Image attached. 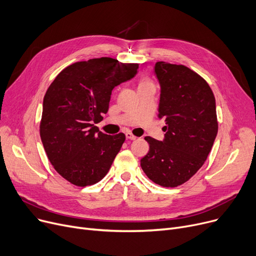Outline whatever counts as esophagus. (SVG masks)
I'll return each instance as SVG.
<instances>
[{"instance_id":"esophagus-1","label":"esophagus","mask_w":256,"mask_h":256,"mask_svg":"<svg viewBox=\"0 0 256 256\" xmlns=\"http://www.w3.org/2000/svg\"><path fill=\"white\" fill-rule=\"evenodd\" d=\"M126 139H128V140H136V139H137V137H136L135 135H132V134L130 132H126Z\"/></svg>"}]
</instances>
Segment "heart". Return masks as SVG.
I'll return each instance as SVG.
<instances>
[{
  "label": "heart",
  "mask_w": 256,
  "mask_h": 256,
  "mask_svg": "<svg viewBox=\"0 0 256 256\" xmlns=\"http://www.w3.org/2000/svg\"><path fill=\"white\" fill-rule=\"evenodd\" d=\"M150 80H145V78H143V80H141V82H140V86H144V85H150Z\"/></svg>",
  "instance_id": "b5f03b06"
}]
</instances>
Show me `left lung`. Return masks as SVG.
Masks as SVG:
<instances>
[{"label": "left lung", "instance_id": "8db88e82", "mask_svg": "<svg viewBox=\"0 0 256 256\" xmlns=\"http://www.w3.org/2000/svg\"><path fill=\"white\" fill-rule=\"evenodd\" d=\"M158 118L165 119L163 141L145 137L150 150L141 167L150 180L166 188L189 180L202 167L218 132L216 100L206 83L184 65L160 61Z\"/></svg>", "mask_w": 256, "mask_h": 256}]
</instances>
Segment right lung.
I'll return each mask as SVG.
<instances>
[{
  "mask_svg": "<svg viewBox=\"0 0 256 256\" xmlns=\"http://www.w3.org/2000/svg\"><path fill=\"white\" fill-rule=\"evenodd\" d=\"M138 67L109 57L76 62L48 88L40 138L50 164L72 184H94L110 170L126 135H106L93 124L109 110L112 90L135 76Z\"/></svg>",
  "mask_w": 256,
  "mask_h": 256,
  "instance_id": "obj_1",
  "label": "right lung"
}]
</instances>
